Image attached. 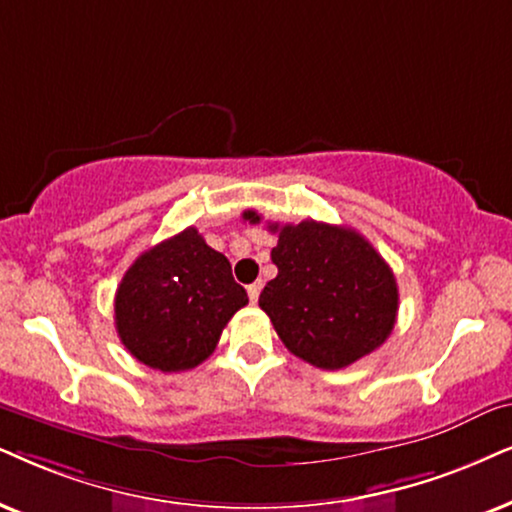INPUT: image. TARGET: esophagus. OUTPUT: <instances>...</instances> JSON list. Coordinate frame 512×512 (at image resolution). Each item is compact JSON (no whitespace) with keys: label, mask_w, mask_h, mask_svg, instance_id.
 <instances>
[{"label":"esophagus","mask_w":512,"mask_h":512,"mask_svg":"<svg viewBox=\"0 0 512 512\" xmlns=\"http://www.w3.org/2000/svg\"><path fill=\"white\" fill-rule=\"evenodd\" d=\"M260 290H262V283H250V286H248V297H250L252 304H255L257 297H260Z\"/></svg>","instance_id":"1"}]
</instances>
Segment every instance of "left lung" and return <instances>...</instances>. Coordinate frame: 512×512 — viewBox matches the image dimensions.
<instances>
[{
	"label": "left lung",
	"instance_id": "8db88e82",
	"mask_svg": "<svg viewBox=\"0 0 512 512\" xmlns=\"http://www.w3.org/2000/svg\"><path fill=\"white\" fill-rule=\"evenodd\" d=\"M243 219L260 224L255 210ZM278 236L271 262L276 278L260 307L295 357L338 371L390 338L399 309L397 278L359 231L304 219L269 224Z\"/></svg>",
	"mask_w": 512,
	"mask_h": 512
}]
</instances>
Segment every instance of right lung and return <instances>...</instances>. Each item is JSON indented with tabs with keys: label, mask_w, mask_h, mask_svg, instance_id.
<instances>
[{
	"label": "right lung",
	"mask_w": 512,
	"mask_h": 512,
	"mask_svg": "<svg viewBox=\"0 0 512 512\" xmlns=\"http://www.w3.org/2000/svg\"><path fill=\"white\" fill-rule=\"evenodd\" d=\"M248 293L231 264L198 229L141 252L115 293V328L141 364L163 373L189 371L215 352L219 335Z\"/></svg>",
	"instance_id": "obj_1"
}]
</instances>
